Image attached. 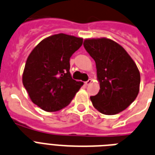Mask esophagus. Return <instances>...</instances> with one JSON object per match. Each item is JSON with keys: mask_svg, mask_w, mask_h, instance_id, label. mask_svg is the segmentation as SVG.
Listing matches in <instances>:
<instances>
[{"mask_svg": "<svg viewBox=\"0 0 155 155\" xmlns=\"http://www.w3.org/2000/svg\"><path fill=\"white\" fill-rule=\"evenodd\" d=\"M91 82H92V79L89 78L88 80H87V81H86V82H85V84H86V86H88V85H90V84H91Z\"/></svg>", "mask_w": 155, "mask_h": 155, "instance_id": "1", "label": "esophagus"}]
</instances>
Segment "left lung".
<instances>
[{"mask_svg": "<svg viewBox=\"0 0 155 155\" xmlns=\"http://www.w3.org/2000/svg\"><path fill=\"white\" fill-rule=\"evenodd\" d=\"M95 61L99 93L91 97L94 108L104 115H116L136 99L140 72L123 47L107 38L86 39L83 43Z\"/></svg>", "mask_w": 155, "mask_h": 155, "instance_id": "obj_1", "label": "left lung"}]
</instances>
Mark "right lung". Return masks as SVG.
Here are the masks:
<instances>
[{
    "label": "right lung",
    "instance_id": "add662e5",
    "mask_svg": "<svg viewBox=\"0 0 155 155\" xmlns=\"http://www.w3.org/2000/svg\"><path fill=\"white\" fill-rule=\"evenodd\" d=\"M82 42L80 37L53 35L37 44L27 57L22 83L31 100L44 111L65 107L83 85L69 72V59Z\"/></svg>",
    "mask_w": 155,
    "mask_h": 155
}]
</instances>
